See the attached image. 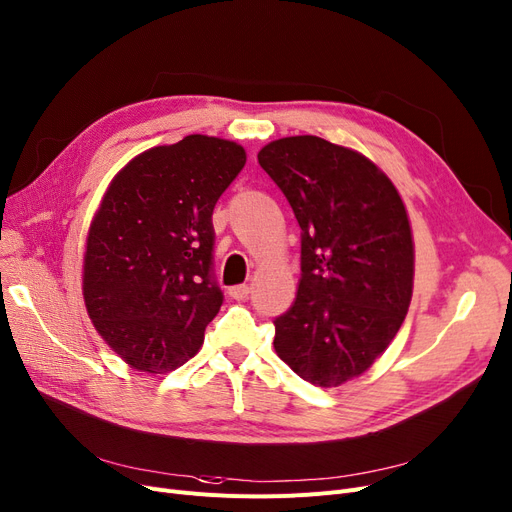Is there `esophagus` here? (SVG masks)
<instances>
[{
  "label": "esophagus",
  "mask_w": 512,
  "mask_h": 512,
  "mask_svg": "<svg viewBox=\"0 0 512 512\" xmlns=\"http://www.w3.org/2000/svg\"><path fill=\"white\" fill-rule=\"evenodd\" d=\"M249 293H251V288H249L247 284H238V286H230V288H228V295H230L232 299H236V301L247 299Z\"/></svg>",
  "instance_id": "34e87169"
}]
</instances>
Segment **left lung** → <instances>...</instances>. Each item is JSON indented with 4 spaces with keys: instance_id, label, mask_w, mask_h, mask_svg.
I'll list each match as a JSON object with an SVG mask.
<instances>
[{
    "instance_id": "1",
    "label": "left lung",
    "mask_w": 512,
    "mask_h": 512,
    "mask_svg": "<svg viewBox=\"0 0 512 512\" xmlns=\"http://www.w3.org/2000/svg\"><path fill=\"white\" fill-rule=\"evenodd\" d=\"M257 161L301 228V280L295 303L274 320V349L303 381L339 387L381 358L408 314L406 205L379 165L318 136L274 140Z\"/></svg>"
}]
</instances>
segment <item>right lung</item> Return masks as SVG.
Wrapping results in <instances>:
<instances>
[{"label": "right lung", "mask_w": 512, "mask_h": 512, "mask_svg": "<svg viewBox=\"0 0 512 512\" xmlns=\"http://www.w3.org/2000/svg\"><path fill=\"white\" fill-rule=\"evenodd\" d=\"M244 163L240 144L192 133L140 152L110 180L81 288L98 335L129 368L167 374L203 347L224 301L211 280V215Z\"/></svg>", "instance_id": "obj_1"}]
</instances>
